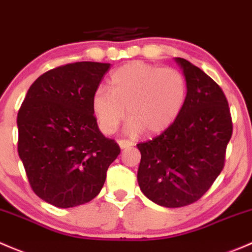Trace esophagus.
Returning <instances> with one entry per match:
<instances>
[{"label": "esophagus", "mask_w": 252, "mask_h": 252, "mask_svg": "<svg viewBox=\"0 0 252 252\" xmlns=\"http://www.w3.org/2000/svg\"><path fill=\"white\" fill-rule=\"evenodd\" d=\"M118 143H119V145H120L121 149H125V148H129V147H132V145L134 144L133 142L128 141V139H120V141H119Z\"/></svg>", "instance_id": "34e87169"}]
</instances>
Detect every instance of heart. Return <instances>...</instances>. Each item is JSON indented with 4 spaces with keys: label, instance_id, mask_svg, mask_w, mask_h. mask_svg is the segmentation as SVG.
Segmentation results:
<instances>
[{
    "label": "heart",
    "instance_id": "obj_1",
    "mask_svg": "<svg viewBox=\"0 0 252 252\" xmlns=\"http://www.w3.org/2000/svg\"><path fill=\"white\" fill-rule=\"evenodd\" d=\"M109 86L110 90L98 87L91 100L93 115L105 134L118 129L126 111L129 132L161 133L177 120L188 93L180 70L144 62H131L116 69Z\"/></svg>",
    "mask_w": 252,
    "mask_h": 252
}]
</instances>
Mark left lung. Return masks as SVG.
Listing matches in <instances>:
<instances>
[{"instance_id":"left-lung-1","label":"left lung","mask_w":252,"mask_h":252,"mask_svg":"<svg viewBox=\"0 0 252 252\" xmlns=\"http://www.w3.org/2000/svg\"><path fill=\"white\" fill-rule=\"evenodd\" d=\"M188 93L177 120L159 136L137 144L141 152L138 184L144 195L165 207L198 201L224 167L233 133L228 100L222 88L183 58Z\"/></svg>"}]
</instances>
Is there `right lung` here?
Returning a JSON list of instances; mask_svg holds the SVG:
<instances>
[{"instance_id":"right-lung-1","label":"right lung","mask_w":252,"mask_h":252,"mask_svg":"<svg viewBox=\"0 0 252 252\" xmlns=\"http://www.w3.org/2000/svg\"><path fill=\"white\" fill-rule=\"evenodd\" d=\"M109 68L76 62L48 70L31 85L18 111V154L31 189L57 207L94 199L120 154L119 144L99 131L91 105Z\"/></svg>"}]
</instances>
